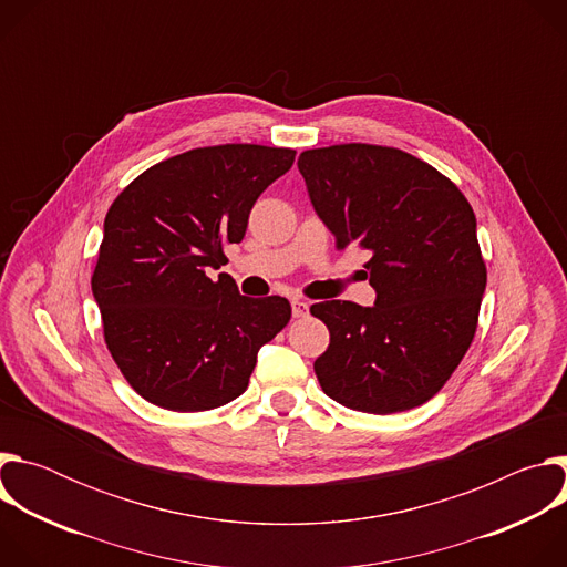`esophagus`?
<instances>
[{
  "instance_id": "1",
  "label": "esophagus",
  "mask_w": 567,
  "mask_h": 567,
  "mask_svg": "<svg viewBox=\"0 0 567 567\" xmlns=\"http://www.w3.org/2000/svg\"><path fill=\"white\" fill-rule=\"evenodd\" d=\"M291 313H293V318H302V316L309 313V305L300 298H293L291 300Z\"/></svg>"
}]
</instances>
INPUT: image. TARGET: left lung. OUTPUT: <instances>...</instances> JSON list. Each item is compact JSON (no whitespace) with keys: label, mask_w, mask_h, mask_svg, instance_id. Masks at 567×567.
Masks as SVG:
<instances>
[{"label":"left lung","mask_w":567,"mask_h":567,"mask_svg":"<svg viewBox=\"0 0 567 567\" xmlns=\"http://www.w3.org/2000/svg\"><path fill=\"white\" fill-rule=\"evenodd\" d=\"M298 171L316 215L343 251H368L374 307L311 305L330 346L313 361L328 396L361 413L422 406L466 354L487 267L475 215L457 186L396 147L343 143L305 150Z\"/></svg>","instance_id":"1"}]
</instances>
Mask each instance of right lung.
<instances>
[{
  "label": "right lung",
  "instance_id": "right-lung-1",
  "mask_svg": "<svg viewBox=\"0 0 567 567\" xmlns=\"http://www.w3.org/2000/svg\"><path fill=\"white\" fill-rule=\"evenodd\" d=\"M293 156L251 143L188 150L147 168L110 206L92 291L112 359L154 406H224L289 322L287 298L241 296L215 271Z\"/></svg>",
  "mask_w": 567,
  "mask_h": 567
}]
</instances>
